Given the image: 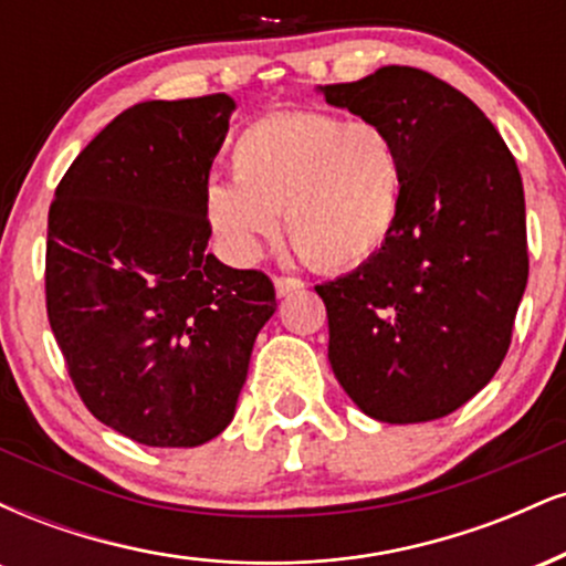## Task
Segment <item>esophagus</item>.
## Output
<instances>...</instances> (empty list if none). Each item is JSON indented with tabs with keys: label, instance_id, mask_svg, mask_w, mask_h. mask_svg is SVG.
Returning <instances> with one entry per match:
<instances>
[{
	"label": "esophagus",
	"instance_id": "34e87169",
	"mask_svg": "<svg viewBox=\"0 0 566 566\" xmlns=\"http://www.w3.org/2000/svg\"><path fill=\"white\" fill-rule=\"evenodd\" d=\"M274 287H276L279 297H287V295H292V292L303 290L305 284H303V279H295V276H276Z\"/></svg>",
	"mask_w": 566,
	"mask_h": 566
}]
</instances>
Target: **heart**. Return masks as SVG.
Segmentation results:
<instances>
[{
	"instance_id": "heart-1",
	"label": "heart",
	"mask_w": 566,
	"mask_h": 566,
	"mask_svg": "<svg viewBox=\"0 0 566 566\" xmlns=\"http://www.w3.org/2000/svg\"><path fill=\"white\" fill-rule=\"evenodd\" d=\"M229 161L233 180H210L201 207L239 261L274 242L279 212L297 252L322 271L369 261L399 220L405 157L380 122L271 114L239 133Z\"/></svg>"
}]
</instances>
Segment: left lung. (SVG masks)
I'll use <instances>...</instances> for the list:
<instances>
[{"label":"left lung","instance_id":"8db88e82","mask_svg":"<svg viewBox=\"0 0 566 566\" xmlns=\"http://www.w3.org/2000/svg\"><path fill=\"white\" fill-rule=\"evenodd\" d=\"M319 90L329 106L386 125L405 157L388 242L316 284L329 365L369 418L439 420L482 391L509 354L530 274L516 159L482 108L428 71L382 66Z\"/></svg>","mask_w":566,"mask_h":566}]
</instances>
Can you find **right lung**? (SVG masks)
<instances>
[{"label": "right lung", "mask_w": 566, "mask_h": 566, "mask_svg": "<svg viewBox=\"0 0 566 566\" xmlns=\"http://www.w3.org/2000/svg\"><path fill=\"white\" fill-rule=\"evenodd\" d=\"M226 93L146 101L108 122L55 188L48 319L84 407L146 447H199L231 423L276 311L263 271L207 252L205 186Z\"/></svg>", "instance_id": "add662e5"}]
</instances>
